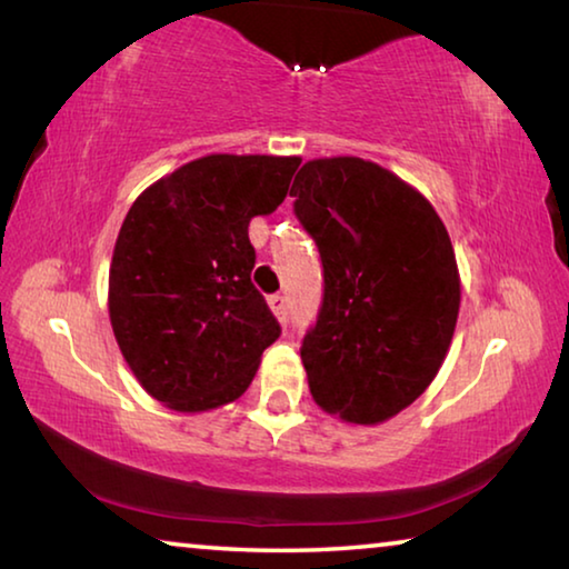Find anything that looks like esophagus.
<instances>
[{
	"label": "esophagus",
	"mask_w": 569,
	"mask_h": 569,
	"mask_svg": "<svg viewBox=\"0 0 569 569\" xmlns=\"http://www.w3.org/2000/svg\"><path fill=\"white\" fill-rule=\"evenodd\" d=\"M268 303H271L273 313L278 316V321L286 323V319H288V298L283 293H273L271 298H268Z\"/></svg>",
	"instance_id": "obj_1"
}]
</instances>
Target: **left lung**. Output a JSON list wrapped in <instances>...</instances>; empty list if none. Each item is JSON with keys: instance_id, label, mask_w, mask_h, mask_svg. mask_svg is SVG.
I'll use <instances>...</instances> for the list:
<instances>
[{"instance_id": "8db88e82", "label": "left lung", "mask_w": 569, "mask_h": 569, "mask_svg": "<svg viewBox=\"0 0 569 569\" xmlns=\"http://www.w3.org/2000/svg\"><path fill=\"white\" fill-rule=\"evenodd\" d=\"M316 240L323 298L301 341L323 411L379 423L417 401L455 336L459 273L429 200L377 162L311 160L291 188Z\"/></svg>"}]
</instances>
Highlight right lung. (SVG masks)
<instances>
[{"instance_id": "obj_1", "label": "right lung", "mask_w": 569, "mask_h": 569, "mask_svg": "<svg viewBox=\"0 0 569 569\" xmlns=\"http://www.w3.org/2000/svg\"><path fill=\"white\" fill-rule=\"evenodd\" d=\"M301 158L208 156L158 180L122 220L110 321L150 397L176 411L236 401L281 323L250 281L253 216L283 203Z\"/></svg>"}]
</instances>
